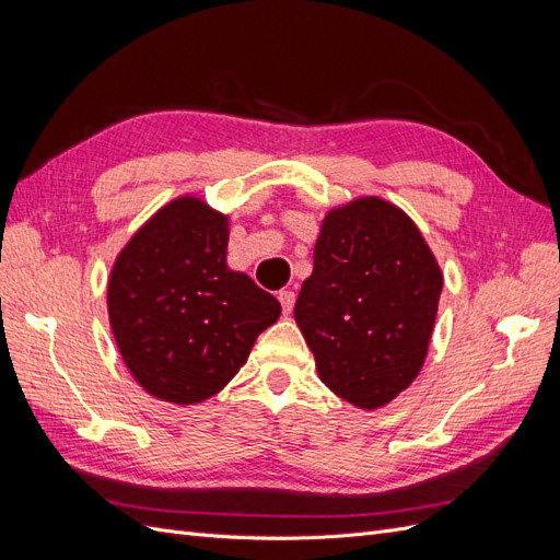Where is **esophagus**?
I'll return each instance as SVG.
<instances>
[{
  "label": "esophagus",
  "mask_w": 560,
  "mask_h": 560,
  "mask_svg": "<svg viewBox=\"0 0 560 560\" xmlns=\"http://www.w3.org/2000/svg\"><path fill=\"white\" fill-rule=\"evenodd\" d=\"M278 299H280V303H282V313H284V315H290V313H292V308H294L296 294H294L292 290H282V292L278 294Z\"/></svg>",
  "instance_id": "34e87169"
}]
</instances>
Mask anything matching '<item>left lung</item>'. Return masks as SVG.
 Here are the masks:
<instances>
[{
    "label": "left lung",
    "instance_id": "8db88e82",
    "mask_svg": "<svg viewBox=\"0 0 560 560\" xmlns=\"http://www.w3.org/2000/svg\"><path fill=\"white\" fill-rule=\"evenodd\" d=\"M444 276L393 202L364 196L322 222L294 319L334 395L378 409L420 374Z\"/></svg>",
    "mask_w": 560,
    "mask_h": 560
}]
</instances>
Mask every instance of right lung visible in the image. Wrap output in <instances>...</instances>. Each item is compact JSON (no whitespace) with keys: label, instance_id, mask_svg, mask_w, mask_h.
Wrapping results in <instances>:
<instances>
[{"label":"right lung","instance_id":"1","mask_svg":"<svg viewBox=\"0 0 560 560\" xmlns=\"http://www.w3.org/2000/svg\"><path fill=\"white\" fill-rule=\"evenodd\" d=\"M229 217L182 196L118 252L107 284L118 352L151 397L189 406L217 395L280 317L273 294L226 266Z\"/></svg>","mask_w":560,"mask_h":560}]
</instances>
